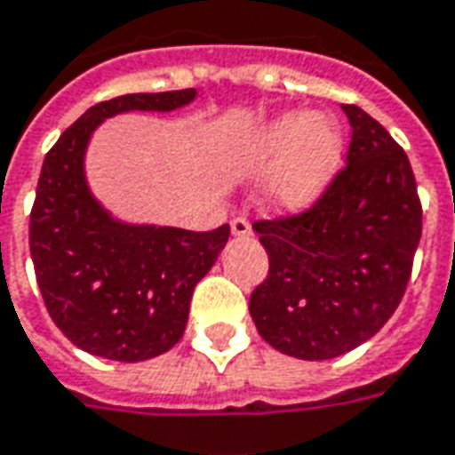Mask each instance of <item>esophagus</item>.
Segmentation results:
<instances>
[{"label": "esophagus", "instance_id": "obj_1", "mask_svg": "<svg viewBox=\"0 0 455 455\" xmlns=\"http://www.w3.org/2000/svg\"><path fill=\"white\" fill-rule=\"evenodd\" d=\"M231 234H234V236H249V234H251V224H249V219H243V216L231 219Z\"/></svg>", "mask_w": 455, "mask_h": 455}]
</instances>
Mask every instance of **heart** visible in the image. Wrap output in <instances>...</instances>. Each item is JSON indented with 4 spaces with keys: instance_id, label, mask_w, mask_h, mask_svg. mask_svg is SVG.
I'll return each instance as SVG.
<instances>
[{
    "instance_id": "1",
    "label": "heart",
    "mask_w": 455,
    "mask_h": 455,
    "mask_svg": "<svg viewBox=\"0 0 455 455\" xmlns=\"http://www.w3.org/2000/svg\"><path fill=\"white\" fill-rule=\"evenodd\" d=\"M341 132L326 114H286L246 139L241 166L249 174H271V199L279 209L299 212L316 202L341 166Z\"/></svg>"
}]
</instances>
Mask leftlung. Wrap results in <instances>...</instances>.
<instances>
[{
	"label": "left lung",
	"instance_id": "left-lung-1",
	"mask_svg": "<svg viewBox=\"0 0 455 455\" xmlns=\"http://www.w3.org/2000/svg\"><path fill=\"white\" fill-rule=\"evenodd\" d=\"M346 166L308 209L253 221L268 274L249 299L261 339L323 361L369 341L403 299L421 239V199L406 151L356 104Z\"/></svg>",
	"mask_w": 455,
	"mask_h": 455
}]
</instances>
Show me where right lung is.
I'll use <instances>...</instances> for the list:
<instances>
[{
  "label": "right lung",
  "instance_id": "1",
  "mask_svg": "<svg viewBox=\"0 0 455 455\" xmlns=\"http://www.w3.org/2000/svg\"><path fill=\"white\" fill-rule=\"evenodd\" d=\"M194 89L99 101L57 139L42 164L29 251L46 311L74 346L111 361H147L184 336L194 286L228 241L212 231L114 221L89 194L84 151L92 132L122 111H172Z\"/></svg>",
  "mask_w": 455,
  "mask_h": 455
}]
</instances>
